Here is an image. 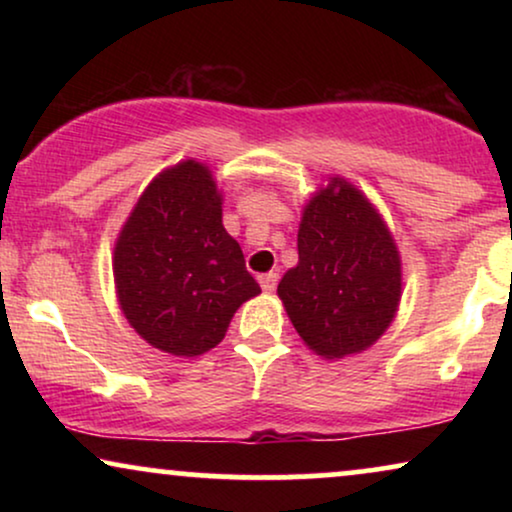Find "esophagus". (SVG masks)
<instances>
[{
	"instance_id": "obj_1",
	"label": "esophagus",
	"mask_w": 512,
	"mask_h": 512,
	"mask_svg": "<svg viewBox=\"0 0 512 512\" xmlns=\"http://www.w3.org/2000/svg\"><path fill=\"white\" fill-rule=\"evenodd\" d=\"M277 279H279L277 272H265V275L258 277V282H261V289L265 293H272L277 289Z\"/></svg>"
}]
</instances>
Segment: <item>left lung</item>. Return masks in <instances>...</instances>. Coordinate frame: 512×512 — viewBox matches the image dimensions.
<instances>
[{
  "mask_svg": "<svg viewBox=\"0 0 512 512\" xmlns=\"http://www.w3.org/2000/svg\"><path fill=\"white\" fill-rule=\"evenodd\" d=\"M293 328L326 359L373 345L401 298V258L373 205L335 177L305 207L298 265L277 286Z\"/></svg>",
  "mask_w": 512,
  "mask_h": 512,
  "instance_id": "8db88e82",
  "label": "left lung"
}]
</instances>
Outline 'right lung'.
<instances>
[{
    "label": "right lung",
    "mask_w": 512,
    "mask_h": 512,
    "mask_svg": "<svg viewBox=\"0 0 512 512\" xmlns=\"http://www.w3.org/2000/svg\"><path fill=\"white\" fill-rule=\"evenodd\" d=\"M121 310L149 345L198 356L261 286L221 223V195L205 165L186 160L146 186L114 249Z\"/></svg>",
    "instance_id": "add662e5"
}]
</instances>
